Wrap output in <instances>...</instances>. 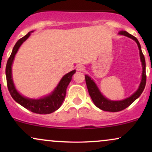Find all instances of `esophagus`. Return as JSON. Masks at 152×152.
<instances>
[{"mask_svg": "<svg viewBox=\"0 0 152 152\" xmlns=\"http://www.w3.org/2000/svg\"><path fill=\"white\" fill-rule=\"evenodd\" d=\"M76 70L78 71H83L85 70L84 66L83 65H78L77 68H76Z\"/></svg>", "mask_w": 152, "mask_h": 152, "instance_id": "34e87169", "label": "esophagus"}]
</instances>
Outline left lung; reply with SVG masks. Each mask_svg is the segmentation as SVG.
<instances>
[{"label":"left lung","mask_w":152,"mask_h":152,"mask_svg":"<svg viewBox=\"0 0 152 152\" xmlns=\"http://www.w3.org/2000/svg\"><path fill=\"white\" fill-rule=\"evenodd\" d=\"M118 34L132 38V39L134 40V41L137 42L138 47H139L141 61L142 63L143 69L142 82H141L139 89H138L133 95L131 96L129 98L124 99V100L116 101V102L110 101L108 100L107 99H106L105 97L101 94V92L99 91L96 85L95 84V83H94L93 80H91V78L88 76H87V75L85 76V79H86V83L87 88H88V94H89L94 104L100 109L103 110V111H111V112H117V111H122V110L125 109L126 108L128 107V106H129L131 104H132L137 98H139V97L140 96L141 94H142L143 91H144V88H145L146 82L145 58H144V56L142 51V48H141L140 43H139V41H138L137 38L134 37V36L129 34L128 32H126V31H121Z\"/></svg>","instance_id":"left-lung-1"}]
</instances>
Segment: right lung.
<instances>
[{
    "label": "right lung",
    "mask_w": 152,
    "mask_h": 152,
    "mask_svg": "<svg viewBox=\"0 0 152 152\" xmlns=\"http://www.w3.org/2000/svg\"><path fill=\"white\" fill-rule=\"evenodd\" d=\"M31 32H33V31H31ZM30 35L31 32H29L25 36L19 39L13 47L12 53L10 54L8 61H7L6 67L7 86H8V91H9L12 98L14 99L15 102H18L19 104L26 108V109L36 113V114H50V113L56 111L61 106L66 96V88H67V86H69V83L71 81L72 76L76 73V70L71 71V72L66 74L61 78L54 91L48 96L43 97V98L40 99H30L25 98L20 95L15 89L14 84H13L11 75V66L15 53L18 51L19 47L30 36Z\"/></svg>",
    "instance_id": "add662e5"
}]
</instances>
